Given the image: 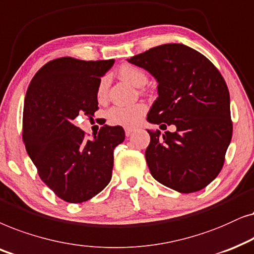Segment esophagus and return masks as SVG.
<instances>
[{"label":"esophagus","instance_id":"1","mask_svg":"<svg viewBox=\"0 0 254 254\" xmlns=\"http://www.w3.org/2000/svg\"><path fill=\"white\" fill-rule=\"evenodd\" d=\"M125 134H127V137H129L132 134V132L134 131V129H131V127H125Z\"/></svg>","mask_w":254,"mask_h":254}]
</instances>
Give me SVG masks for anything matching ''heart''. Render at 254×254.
<instances>
[{
    "instance_id": "b5f03b06",
    "label": "heart",
    "mask_w": 254,
    "mask_h": 254,
    "mask_svg": "<svg viewBox=\"0 0 254 254\" xmlns=\"http://www.w3.org/2000/svg\"><path fill=\"white\" fill-rule=\"evenodd\" d=\"M120 75L123 80L136 87L144 86L147 82V75L143 69L132 65H124L121 67ZM107 94V79H102L97 88V99H104ZM146 113V106L143 103L132 104V106H114L107 111V118L111 124L120 127H131L141 121Z\"/></svg>"
}]
</instances>
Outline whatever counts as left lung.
Instances as JSON below:
<instances>
[{
	"mask_svg": "<svg viewBox=\"0 0 254 254\" xmlns=\"http://www.w3.org/2000/svg\"><path fill=\"white\" fill-rule=\"evenodd\" d=\"M129 63L148 70L159 83L147 121L177 127L162 136L147 130L145 158L152 177L179 192L207 187L221 172L232 138L224 77L207 57L182 44L153 47Z\"/></svg>",
	"mask_w": 254,
	"mask_h": 254,
	"instance_id": "obj_1",
	"label": "left lung"
}]
</instances>
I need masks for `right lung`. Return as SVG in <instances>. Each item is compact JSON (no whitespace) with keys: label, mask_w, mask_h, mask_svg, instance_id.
Returning <instances> with one entry per match:
<instances>
[{"label":"right lung","mask_w":254,"mask_h":254,"mask_svg":"<svg viewBox=\"0 0 254 254\" xmlns=\"http://www.w3.org/2000/svg\"><path fill=\"white\" fill-rule=\"evenodd\" d=\"M115 60L70 57L45 64L30 82L23 109V143L39 178L62 200L82 203L111 180L114 148L123 143L120 125H104L93 139L74 124L94 116L101 77Z\"/></svg>","instance_id":"right-lung-1"}]
</instances>
